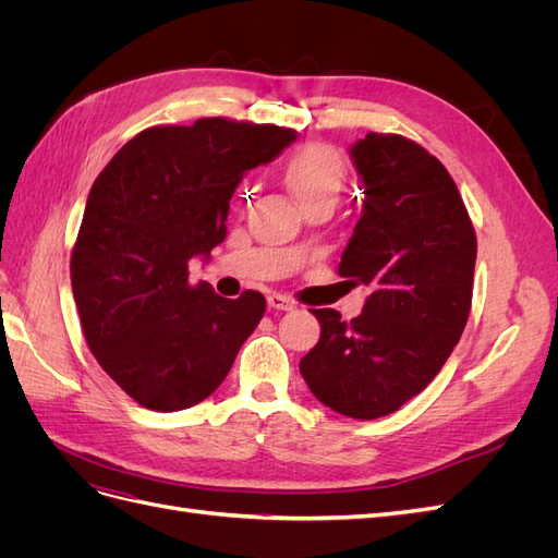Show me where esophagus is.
Instances as JSON below:
<instances>
[{"instance_id":"esophagus-1","label":"esophagus","mask_w":558,"mask_h":558,"mask_svg":"<svg viewBox=\"0 0 558 558\" xmlns=\"http://www.w3.org/2000/svg\"><path fill=\"white\" fill-rule=\"evenodd\" d=\"M267 305L272 310H279V312H291L295 307V302L281 293H272V295H267Z\"/></svg>"}]
</instances>
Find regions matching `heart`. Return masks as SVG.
<instances>
[{
    "label": "heart",
    "mask_w": 558,
    "mask_h": 558,
    "mask_svg": "<svg viewBox=\"0 0 558 558\" xmlns=\"http://www.w3.org/2000/svg\"><path fill=\"white\" fill-rule=\"evenodd\" d=\"M347 181L344 158L332 146L307 144L286 165V183L300 199V205H312L318 199H337Z\"/></svg>",
    "instance_id": "b5f03b06"
}]
</instances>
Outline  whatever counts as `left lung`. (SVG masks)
I'll use <instances>...</instances> for the list:
<instances>
[{"mask_svg":"<svg viewBox=\"0 0 558 558\" xmlns=\"http://www.w3.org/2000/svg\"><path fill=\"white\" fill-rule=\"evenodd\" d=\"M351 160L365 199L337 272L369 298L349 324L312 310L320 337L300 375L332 412L369 421L424 391L459 344L477 238L453 179L424 146L367 132Z\"/></svg>","mask_w":558,"mask_h":558,"instance_id":"left-lung-1","label":"left lung"}]
</instances>
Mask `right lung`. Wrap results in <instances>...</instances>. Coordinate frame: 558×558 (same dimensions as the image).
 <instances>
[{"label": "right lung", "mask_w": 558, "mask_h": 558, "mask_svg": "<svg viewBox=\"0 0 558 558\" xmlns=\"http://www.w3.org/2000/svg\"><path fill=\"white\" fill-rule=\"evenodd\" d=\"M298 134L279 125L199 118L132 137L95 179L72 251L81 328L105 373L154 412L209 398L228 377L265 298L216 295L189 263L226 240L242 177Z\"/></svg>", "instance_id": "1"}]
</instances>
